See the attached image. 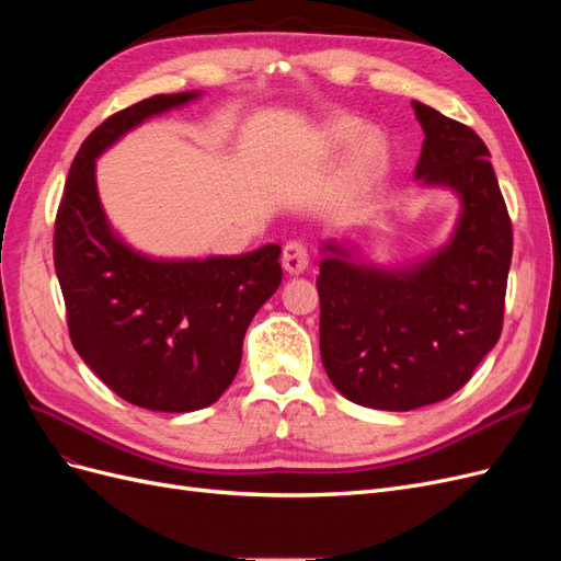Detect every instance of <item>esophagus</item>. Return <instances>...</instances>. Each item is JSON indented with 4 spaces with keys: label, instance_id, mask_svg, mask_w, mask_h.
Returning a JSON list of instances; mask_svg holds the SVG:
<instances>
[{
    "label": "esophagus",
    "instance_id": "obj_1",
    "mask_svg": "<svg viewBox=\"0 0 561 561\" xmlns=\"http://www.w3.org/2000/svg\"><path fill=\"white\" fill-rule=\"evenodd\" d=\"M283 268L287 271V274H304V271H307V266H309V252H307V248H304V243H299V241H290V243H285V248H283Z\"/></svg>",
    "mask_w": 561,
    "mask_h": 561
}]
</instances>
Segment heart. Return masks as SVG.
Here are the masks:
<instances>
[{
  "label": "heart",
  "instance_id": "1",
  "mask_svg": "<svg viewBox=\"0 0 561 561\" xmlns=\"http://www.w3.org/2000/svg\"><path fill=\"white\" fill-rule=\"evenodd\" d=\"M365 126L353 116H336L332 122L320 128L318 149L322 154L334 157L348 151L344 163V184L351 190H360L371 178H375L386 159L388 147L377 130H362Z\"/></svg>",
  "mask_w": 561,
  "mask_h": 561
}]
</instances>
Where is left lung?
Returning <instances> with one entry per match:
<instances>
[{
  "label": "left lung",
  "mask_w": 561,
  "mask_h": 561,
  "mask_svg": "<svg viewBox=\"0 0 561 561\" xmlns=\"http://www.w3.org/2000/svg\"><path fill=\"white\" fill-rule=\"evenodd\" d=\"M423 128L414 180L458 201L449 239L377 264L344 239L320 245V358L346 400L410 412L454 396L503 328L513 227L480 135L412 100Z\"/></svg>",
  "instance_id": "obj_1"
}]
</instances>
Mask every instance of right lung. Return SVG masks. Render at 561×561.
I'll use <instances>...</instances> for the list:
<instances>
[{
    "mask_svg": "<svg viewBox=\"0 0 561 561\" xmlns=\"http://www.w3.org/2000/svg\"><path fill=\"white\" fill-rule=\"evenodd\" d=\"M201 95H154L100 124L77 151L56 217L54 262L77 353L118 398L168 414L222 398L250 320L283 276L276 243L236 257H154L133 248L103 208L95 161Z\"/></svg>",
    "mask_w": 561,
    "mask_h": 561,
    "instance_id": "right-lung-1",
    "label": "right lung"
}]
</instances>
